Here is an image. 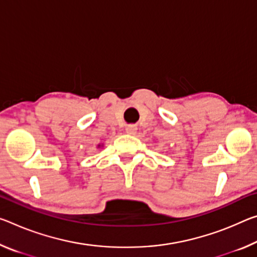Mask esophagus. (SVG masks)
<instances>
[{"label": "esophagus", "instance_id": "obj_1", "mask_svg": "<svg viewBox=\"0 0 257 257\" xmlns=\"http://www.w3.org/2000/svg\"><path fill=\"white\" fill-rule=\"evenodd\" d=\"M125 132H127V134H129V135H135L137 133V127L135 124H130L125 128Z\"/></svg>", "mask_w": 257, "mask_h": 257}]
</instances>
